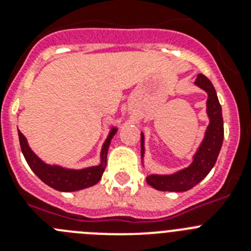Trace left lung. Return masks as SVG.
<instances>
[{"mask_svg":"<svg viewBox=\"0 0 251 251\" xmlns=\"http://www.w3.org/2000/svg\"><path fill=\"white\" fill-rule=\"evenodd\" d=\"M195 85L207 93L206 114L208 117V126L203 138L196 152L192 156L191 165L170 175L150 174L146 178L147 183L158 191L183 192L195 187L208 175L216 163L224 141V121L221 105L217 99L216 90L207 77L199 74ZM145 134L141 132V157L142 163L145 161ZM145 166V165H143Z\"/></svg>","mask_w":251,"mask_h":251,"instance_id":"8db88e82","label":"left lung"}]
</instances>
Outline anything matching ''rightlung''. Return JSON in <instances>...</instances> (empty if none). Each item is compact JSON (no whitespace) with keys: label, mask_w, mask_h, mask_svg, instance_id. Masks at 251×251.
Listing matches in <instances>:
<instances>
[{"label":"right lung","mask_w":251,"mask_h":251,"mask_svg":"<svg viewBox=\"0 0 251 251\" xmlns=\"http://www.w3.org/2000/svg\"><path fill=\"white\" fill-rule=\"evenodd\" d=\"M118 130V127H110L108 137L104 141L100 151V162L97 166L74 170L66 168L59 165H49L37 156L28 146L27 139L19 130L20 146H21L22 154L25 157L27 165L34 171V174L39 177L44 183L50 187L55 188L61 192H74L84 188L92 187L100 181L103 172L106 166V156L109 150L110 142L114 134Z\"/></svg>","instance_id":"1"}]
</instances>
